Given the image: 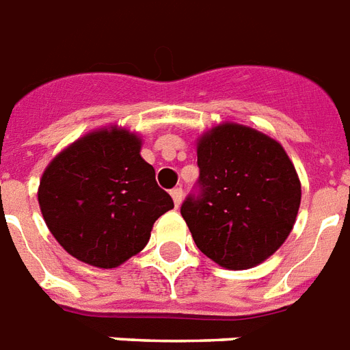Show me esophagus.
I'll use <instances>...</instances> for the list:
<instances>
[{"mask_svg": "<svg viewBox=\"0 0 350 350\" xmlns=\"http://www.w3.org/2000/svg\"><path fill=\"white\" fill-rule=\"evenodd\" d=\"M170 196H172L176 206H180L181 200H183V189H181V187H176V189L170 190Z\"/></svg>", "mask_w": 350, "mask_h": 350, "instance_id": "esophagus-1", "label": "esophagus"}]
</instances>
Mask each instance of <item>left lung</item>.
Masks as SVG:
<instances>
[{"instance_id":"obj_1","label":"left lung","mask_w":350,"mask_h":350,"mask_svg":"<svg viewBox=\"0 0 350 350\" xmlns=\"http://www.w3.org/2000/svg\"><path fill=\"white\" fill-rule=\"evenodd\" d=\"M198 192L181 204L196 246L226 269H248L293 230L300 180L284 147L252 127H212L198 142Z\"/></svg>"}]
</instances>
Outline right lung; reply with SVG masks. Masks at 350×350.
I'll list each match as a JSON object with an SVG mask.
<instances>
[{"instance_id": "1", "label": "right lung", "mask_w": 350, "mask_h": 350, "mask_svg": "<svg viewBox=\"0 0 350 350\" xmlns=\"http://www.w3.org/2000/svg\"><path fill=\"white\" fill-rule=\"evenodd\" d=\"M122 127L88 133L42 172L37 200L52 235L82 262L116 268L146 248L154 221L174 208Z\"/></svg>"}]
</instances>
